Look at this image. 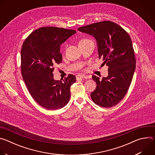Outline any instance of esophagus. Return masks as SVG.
Listing matches in <instances>:
<instances>
[{
	"label": "esophagus",
	"mask_w": 155,
	"mask_h": 155,
	"mask_svg": "<svg viewBox=\"0 0 155 155\" xmlns=\"http://www.w3.org/2000/svg\"><path fill=\"white\" fill-rule=\"evenodd\" d=\"M79 78H81V79H87V77L84 75H79L78 76H77V79H79Z\"/></svg>",
	"instance_id": "esophagus-1"
}]
</instances>
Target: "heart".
I'll return each mask as SVG.
<instances>
[{"instance_id":"1","label":"heart","mask_w":155,"mask_h":155,"mask_svg":"<svg viewBox=\"0 0 155 155\" xmlns=\"http://www.w3.org/2000/svg\"><path fill=\"white\" fill-rule=\"evenodd\" d=\"M86 40H87V39H83V40H81L80 41H86Z\"/></svg>"}]
</instances>
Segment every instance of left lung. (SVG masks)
<instances>
[{
	"label": "left lung",
	"instance_id": "1",
	"mask_svg": "<svg viewBox=\"0 0 155 155\" xmlns=\"http://www.w3.org/2000/svg\"><path fill=\"white\" fill-rule=\"evenodd\" d=\"M78 31L95 38L99 58L108 67V75L102 81L92 76L97 86L91 93V99L100 107L115 106L126 94L136 69L131 38L120 26L110 21L81 27Z\"/></svg>",
	"mask_w": 155,
	"mask_h": 155
}]
</instances>
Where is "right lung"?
<instances>
[{"mask_svg":"<svg viewBox=\"0 0 155 155\" xmlns=\"http://www.w3.org/2000/svg\"><path fill=\"white\" fill-rule=\"evenodd\" d=\"M75 33V30L43 27L32 32L22 46L23 78L32 98L46 109L61 108L69 101L75 76L69 74L64 80H55L53 71V66L62 60L61 45Z\"/></svg>","mask_w":155,"mask_h":155,"instance_id":"add662e5","label":"right lung"}]
</instances>
